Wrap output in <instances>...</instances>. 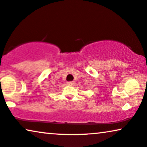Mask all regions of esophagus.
Here are the masks:
<instances>
[{
  "mask_svg": "<svg viewBox=\"0 0 147 147\" xmlns=\"http://www.w3.org/2000/svg\"><path fill=\"white\" fill-rule=\"evenodd\" d=\"M67 84H68V85L72 86V85H73V84H74V82L73 81H69V82H67Z\"/></svg>",
  "mask_w": 147,
  "mask_h": 147,
  "instance_id": "34e87169",
  "label": "esophagus"
}]
</instances>
